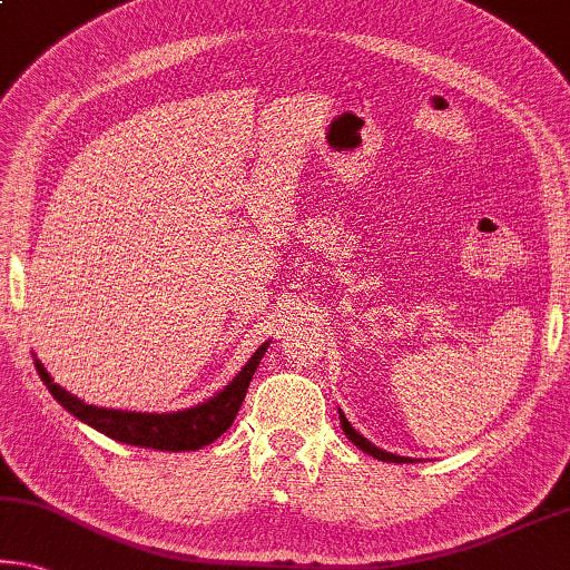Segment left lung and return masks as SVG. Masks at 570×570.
Here are the masks:
<instances>
[{
	"instance_id": "8db88e82",
	"label": "left lung",
	"mask_w": 570,
	"mask_h": 570,
	"mask_svg": "<svg viewBox=\"0 0 570 570\" xmlns=\"http://www.w3.org/2000/svg\"><path fill=\"white\" fill-rule=\"evenodd\" d=\"M340 426H342V431H345V436L352 441V444H355L357 449H363L365 454L381 459V462H393V464H409V462H413L411 456L391 454V451H383V449H377L375 444H370V441L363 436V433H357L355 429H352V423L345 419V413H342V411H340Z\"/></svg>"
}]
</instances>
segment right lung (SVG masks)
<instances>
[{
  "label": "right lung",
  "instance_id": "1",
  "mask_svg": "<svg viewBox=\"0 0 570 570\" xmlns=\"http://www.w3.org/2000/svg\"><path fill=\"white\" fill-rule=\"evenodd\" d=\"M266 350L268 342H264V345L253 352L248 363L238 370V375L233 377L220 393H215L213 399L169 413H141L88 405L80 401L78 395L68 393L66 387H60L52 381L38 357H35V367H38L42 383L48 385L50 395L62 405V409L73 413L78 421L88 423L90 429L106 433L108 439L121 441V444L159 451H197L213 444V441L223 436V433L230 429V423L236 421L240 403L246 399L248 385L253 381V373H256Z\"/></svg>",
  "mask_w": 570,
  "mask_h": 570
}]
</instances>
